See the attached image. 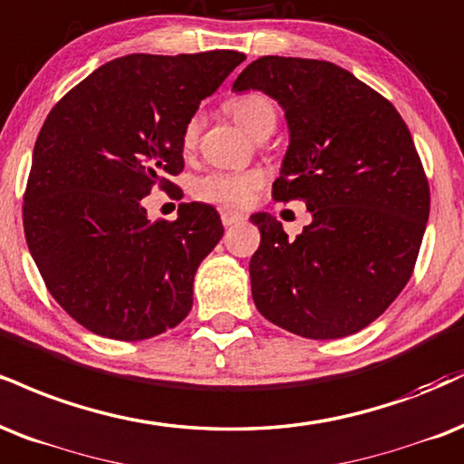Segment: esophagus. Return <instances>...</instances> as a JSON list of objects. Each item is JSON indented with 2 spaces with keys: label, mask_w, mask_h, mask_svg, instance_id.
Listing matches in <instances>:
<instances>
[{
  "label": "esophagus",
  "mask_w": 464,
  "mask_h": 464,
  "mask_svg": "<svg viewBox=\"0 0 464 464\" xmlns=\"http://www.w3.org/2000/svg\"><path fill=\"white\" fill-rule=\"evenodd\" d=\"M220 218H222V225H225V227H233V225H237V222L244 220V214H239V211L225 209V211H222V214H220Z\"/></svg>",
  "instance_id": "1"
}]
</instances>
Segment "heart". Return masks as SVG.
Instances as JSON below:
<instances>
[{"label":"heart","instance_id":"heart-1","mask_svg":"<svg viewBox=\"0 0 464 464\" xmlns=\"http://www.w3.org/2000/svg\"><path fill=\"white\" fill-rule=\"evenodd\" d=\"M227 114L237 122L242 130H246L253 138H267L275 131L278 122L276 103L267 94L248 92L242 97L231 99L225 105ZM200 119L197 114L189 116L181 131V149L192 153L198 144ZM266 177L259 169L248 170H214L208 175L198 177L192 186V194L200 200L216 205H227V208H242L255 192L264 186Z\"/></svg>","mask_w":464,"mask_h":464}]
</instances>
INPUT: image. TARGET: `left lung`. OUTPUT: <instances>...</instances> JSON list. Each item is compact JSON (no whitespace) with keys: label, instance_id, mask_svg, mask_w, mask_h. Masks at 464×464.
I'll return each instance as SVG.
<instances>
[{"label":"left lung","instance_id":"1","mask_svg":"<svg viewBox=\"0 0 464 464\" xmlns=\"http://www.w3.org/2000/svg\"><path fill=\"white\" fill-rule=\"evenodd\" d=\"M250 88L287 116L272 197L314 214L295 239L275 216H250L261 231L250 259L256 309L306 339L359 333L406 287L426 231L430 186L409 127L389 99L324 60L264 55L233 83Z\"/></svg>","mask_w":464,"mask_h":464}]
</instances>
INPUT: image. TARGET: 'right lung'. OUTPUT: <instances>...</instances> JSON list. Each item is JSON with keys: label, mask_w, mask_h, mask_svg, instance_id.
<instances>
[{"label": "right lung", "mask_w": 464, "mask_h": 464, "mask_svg": "<svg viewBox=\"0 0 464 464\" xmlns=\"http://www.w3.org/2000/svg\"><path fill=\"white\" fill-rule=\"evenodd\" d=\"M244 60L231 49L125 55L44 119L24 194L27 248L55 303L94 334L140 342L192 309L194 275L225 233L220 216L181 203L177 220L150 222L142 198L177 189L183 125Z\"/></svg>", "instance_id": "right-lung-1"}]
</instances>
